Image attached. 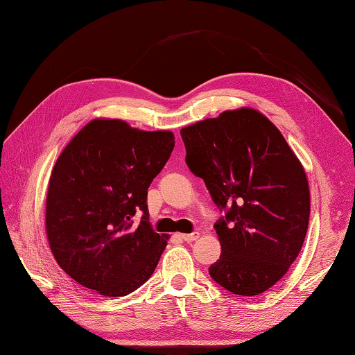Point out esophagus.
<instances>
[{"label":"esophagus","mask_w":355,"mask_h":355,"mask_svg":"<svg viewBox=\"0 0 355 355\" xmlns=\"http://www.w3.org/2000/svg\"><path fill=\"white\" fill-rule=\"evenodd\" d=\"M198 237H199L198 231H194V233H188V234H180V239H182V241H185V242H194Z\"/></svg>","instance_id":"esophagus-1"}]
</instances>
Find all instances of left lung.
<instances>
[{"label": "left lung", "mask_w": 355, "mask_h": 355, "mask_svg": "<svg viewBox=\"0 0 355 355\" xmlns=\"http://www.w3.org/2000/svg\"><path fill=\"white\" fill-rule=\"evenodd\" d=\"M185 162L225 214L214 223L220 257L209 276L237 295H257L285 276L309 222L308 179L272 122L239 108L180 130Z\"/></svg>", "instance_id": "left-lung-1"}]
</instances>
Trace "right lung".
<instances>
[{
	"mask_svg": "<svg viewBox=\"0 0 355 355\" xmlns=\"http://www.w3.org/2000/svg\"><path fill=\"white\" fill-rule=\"evenodd\" d=\"M173 148L171 132L95 119L58 157L46 231L58 265L79 285L122 297L153 274L168 237L151 228L147 194ZM136 214H143L137 226Z\"/></svg>",
	"mask_w": 355,
	"mask_h": 355,
	"instance_id": "add662e5",
	"label": "right lung"
}]
</instances>
